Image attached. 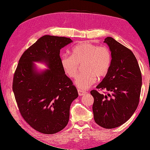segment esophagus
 <instances>
[{
	"label": "esophagus",
	"mask_w": 150,
	"mask_h": 150,
	"mask_svg": "<svg viewBox=\"0 0 150 150\" xmlns=\"http://www.w3.org/2000/svg\"><path fill=\"white\" fill-rule=\"evenodd\" d=\"M78 94H79V96H83V95L86 94V92L83 91H81L80 89H78Z\"/></svg>",
	"instance_id": "esophagus-1"
}]
</instances>
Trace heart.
Masks as SVG:
<instances>
[{
    "label": "heart",
    "mask_w": 150,
    "mask_h": 150,
    "mask_svg": "<svg viewBox=\"0 0 150 150\" xmlns=\"http://www.w3.org/2000/svg\"><path fill=\"white\" fill-rule=\"evenodd\" d=\"M111 56L110 50L105 46H98L85 42L75 46L72 55H62L61 63L65 73L74 78L79 71V65L83 64L84 72L75 80V84L80 89L85 90L95 83L97 76H105L110 69Z\"/></svg>",
    "instance_id": "b5f03b06"
}]
</instances>
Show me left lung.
Returning a JSON list of instances; mask_svg holds the SVG:
<instances>
[{
	"label": "left lung",
	"mask_w": 150,
	"mask_h": 150,
	"mask_svg": "<svg viewBox=\"0 0 150 150\" xmlns=\"http://www.w3.org/2000/svg\"><path fill=\"white\" fill-rule=\"evenodd\" d=\"M111 51V66L97 86L106 94L92 90L95 122L103 128H115L133 115L139 104L142 77L137 58L128 49L111 37L104 40Z\"/></svg>",
	"instance_id": "8db88e82"
}]
</instances>
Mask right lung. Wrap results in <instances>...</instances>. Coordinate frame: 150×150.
Wrapping results in <instances>:
<instances>
[{"instance_id": "right-lung-1", "label": "right lung", "mask_w": 150, "mask_h": 150, "mask_svg": "<svg viewBox=\"0 0 150 150\" xmlns=\"http://www.w3.org/2000/svg\"><path fill=\"white\" fill-rule=\"evenodd\" d=\"M72 42L64 37L42 36L22 54L13 76L12 89L21 114L40 133L54 134L64 129L71 104L78 97L59 55ZM34 62L44 63L48 69L38 70Z\"/></svg>"}]
</instances>
